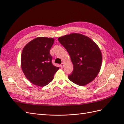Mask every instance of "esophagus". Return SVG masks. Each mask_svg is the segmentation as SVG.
Returning a JSON list of instances; mask_svg holds the SVG:
<instances>
[{"mask_svg": "<svg viewBox=\"0 0 124 124\" xmlns=\"http://www.w3.org/2000/svg\"><path fill=\"white\" fill-rule=\"evenodd\" d=\"M60 67H61V68H63L64 67V63H62L60 65Z\"/></svg>", "mask_w": 124, "mask_h": 124, "instance_id": "obj_1", "label": "esophagus"}]
</instances>
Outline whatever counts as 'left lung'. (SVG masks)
I'll use <instances>...</instances> for the list:
<instances>
[{
  "instance_id": "obj_1",
  "label": "left lung",
  "mask_w": 124,
  "mask_h": 124,
  "mask_svg": "<svg viewBox=\"0 0 124 124\" xmlns=\"http://www.w3.org/2000/svg\"><path fill=\"white\" fill-rule=\"evenodd\" d=\"M59 42L69 53L73 70L69 80L79 86H85L96 77L101 69L102 55L95 42L82 34L72 33L60 37Z\"/></svg>"
}]
</instances>
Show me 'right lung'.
Listing matches in <instances>:
<instances>
[{
  "instance_id": "add662e5",
  "label": "right lung",
  "mask_w": 124,
  "mask_h": 124,
  "mask_svg": "<svg viewBox=\"0 0 124 124\" xmlns=\"http://www.w3.org/2000/svg\"><path fill=\"white\" fill-rule=\"evenodd\" d=\"M54 40L53 38L40 37L29 42L23 49L21 57L22 70L29 81L36 86L48 85L59 69L53 65L49 53Z\"/></svg>"
}]
</instances>
